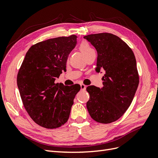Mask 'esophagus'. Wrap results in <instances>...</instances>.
Instances as JSON below:
<instances>
[{"label":"esophagus","mask_w":158,"mask_h":158,"mask_svg":"<svg viewBox=\"0 0 158 158\" xmlns=\"http://www.w3.org/2000/svg\"><path fill=\"white\" fill-rule=\"evenodd\" d=\"M80 86H81V89L82 90H85L86 89V86L84 84H81Z\"/></svg>","instance_id":"1"}]
</instances>
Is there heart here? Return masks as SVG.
Listing matches in <instances>:
<instances>
[{
    "mask_svg": "<svg viewBox=\"0 0 158 158\" xmlns=\"http://www.w3.org/2000/svg\"><path fill=\"white\" fill-rule=\"evenodd\" d=\"M79 49L85 56L86 59L93 55H95L94 49L91 47L89 43L87 41H82L81 43L79 45Z\"/></svg>",
    "mask_w": 158,
    "mask_h": 158,
    "instance_id": "heart-1",
    "label": "heart"
}]
</instances>
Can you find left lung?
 I'll list each match as a JSON object with an SVG mask.
<instances>
[{"label": "left lung", "mask_w": 158, "mask_h": 158, "mask_svg": "<svg viewBox=\"0 0 158 158\" xmlns=\"http://www.w3.org/2000/svg\"><path fill=\"white\" fill-rule=\"evenodd\" d=\"M98 52L95 71H105L103 87L88 86L87 108L97 122L110 123L127 111L139 85L136 60L131 48L118 36L102 33L85 36Z\"/></svg>", "instance_id": "1"}]
</instances>
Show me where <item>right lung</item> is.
<instances>
[{"mask_svg": "<svg viewBox=\"0 0 158 158\" xmlns=\"http://www.w3.org/2000/svg\"><path fill=\"white\" fill-rule=\"evenodd\" d=\"M77 37L72 35L33 44L19 70L17 81L23 106L31 119L44 128H58L67 122L81 89L78 84L66 87L55 83L66 70Z\"/></svg>", "mask_w": 158, "mask_h": 158, "instance_id": "1", "label": "right lung"}]
</instances>
